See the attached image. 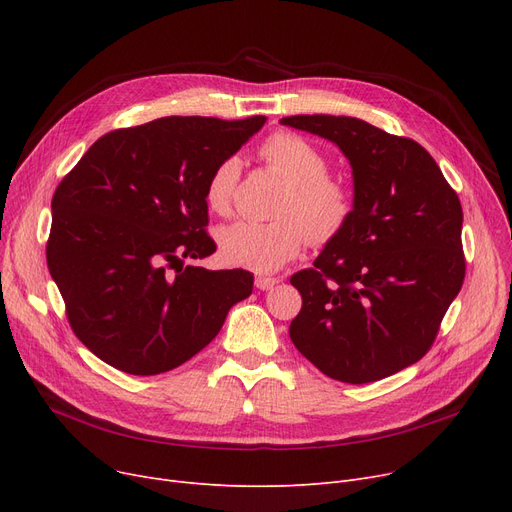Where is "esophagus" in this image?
<instances>
[{"instance_id": "1", "label": "esophagus", "mask_w": 512, "mask_h": 512, "mask_svg": "<svg viewBox=\"0 0 512 512\" xmlns=\"http://www.w3.org/2000/svg\"><path fill=\"white\" fill-rule=\"evenodd\" d=\"M278 282H280L278 278H265V276H257V278H255V286H257L259 290H270V288H274Z\"/></svg>"}]
</instances>
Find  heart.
<instances>
[{
    "label": "heart",
    "mask_w": 512,
    "mask_h": 512,
    "mask_svg": "<svg viewBox=\"0 0 512 512\" xmlns=\"http://www.w3.org/2000/svg\"><path fill=\"white\" fill-rule=\"evenodd\" d=\"M259 155L267 166L282 174L290 188L282 199L276 222H234L222 228L218 245L222 257L257 274H270L299 257L307 238L334 240L353 218L355 199L344 182L328 176L330 159L315 143L294 132H274ZM240 176L236 157L222 159L205 182V201L213 213L232 209L234 188Z\"/></svg>",
    "instance_id": "1"
}]
</instances>
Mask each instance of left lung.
I'll return each instance as SVG.
<instances>
[{
    "label": "left lung",
    "instance_id": "obj_1",
    "mask_svg": "<svg viewBox=\"0 0 512 512\" xmlns=\"http://www.w3.org/2000/svg\"><path fill=\"white\" fill-rule=\"evenodd\" d=\"M280 124L336 143L355 182L351 222L290 278L303 297L290 338L332 380L388 378L429 351L463 286L461 201L413 139L348 116Z\"/></svg>",
    "mask_w": 512,
    "mask_h": 512
}]
</instances>
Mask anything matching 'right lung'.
Segmentation results:
<instances>
[{"mask_svg": "<svg viewBox=\"0 0 512 512\" xmlns=\"http://www.w3.org/2000/svg\"><path fill=\"white\" fill-rule=\"evenodd\" d=\"M265 120L168 116L112 130L58 184L47 267L72 332L107 365L170 371L253 292L247 270L211 272L184 259L215 251L205 182Z\"/></svg>", "mask_w": 512, "mask_h": 512, "instance_id": "1", "label": "right lung"}]
</instances>
